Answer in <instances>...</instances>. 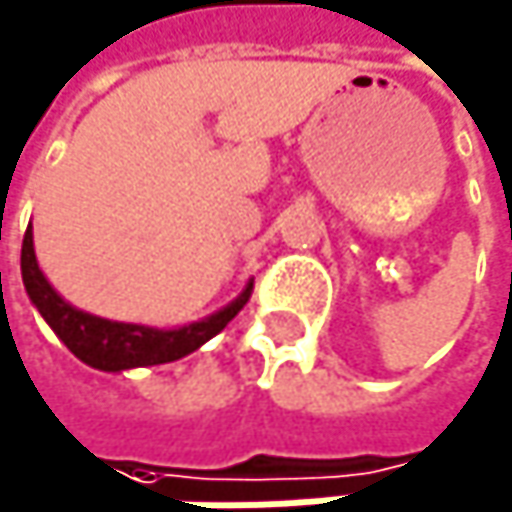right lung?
Segmentation results:
<instances>
[{
  "label": "right lung",
  "instance_id": "right-lung-1",
  "mask_svg": "<svg viewBox=\"0 0 512 512\" xmlns=\"http://www.w3.org/2000/svg\"><path fill=\"white\" fill-rule=\"evenodd\" d=\"M20 273L29 300L35 309L42 312V318L54 327V334L66 343V349L81 358L84 364L96 370H130V367H148V364H169L178 361L191 352H197L203 343H209L215 334H221L224 327L236 318V312L248 303L251 285L221 312L178 327V331H157V327L145 324H124V321H108L96 318L90 312H81L69 306L42 276L39 264H35V251H32V230L23 236L20 248Z\"/></svg>",
  "mask_w": 512,
  "mask_h": 512
}]
</instances>
